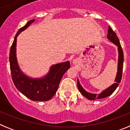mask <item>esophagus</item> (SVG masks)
<instances>
[{
	"mask_svg": "<svg viewBox=\"0 0 130 130\" xmlns=\"http://www.w3.org/2000/svg\"><path fill=\"white\" fill-rule=\"evenodd\" d=\"M73 64H76V63H77V60L76 59L73 60Z\"/></svg>",
	"mask_w": 130,
	"mask_h": 130,
	"instance_id": "1",
	"label": "esophagus"
}]
</instances>
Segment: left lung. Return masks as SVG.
I'll list each match as a JSON object with an SVG mask.
<instances>
[{
	"label": "left lung",
	"mask_w": 130,
	"mask_h": 130,
	"mask_svg": "<svg viewBox=\"0 0 130 130\" xmlns=\"http://www.w3.org/2000/svg\"><path fill=\"white\" fill-rule=\"evenodd\" d=\"M107 38L110 42L114 43L118 47V51H119V59H118V69H117V73L116 75L115 80V83H113L112 85L108 87L105 90H103L102 92L100 94H92V93L88 92L86 91L85 89L81 85V84L79 83V80L77 79V87L79 92H81L82 95H83L85 97H86L88 100H94L97 99H102L104 98L107 96L112 94V92L116 90V88L118 87L119 83L121 81L122 75V69H123V63H124V54L122 47L120 45L119 40L117 37V34L112 30L111 26H109L108 28V34H107Z\"/></svg>",
	"instance_id": "8db88e82"
}]
</instances>
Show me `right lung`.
<instances>
[{
    "mask_svg": "<svg viewBox=\"0 0 130 130\" xmlns=\"http://www.w3.org/2000/svg\"><path fill=\"white\" fill-rule=\"evenodd\" d=\"M34 19L30 20L18 30L10 51V64L11 77L15 86L20 92L32 101H48L58 90L59 83L65 72L70 68L66 61L51 66L46 75L42 78H31L26 75L18 65L16 57L17 38L22 31L28 28Z\"/></svg>",
    "mask_w": 130,
    "mask_h": 130,
    "instance_id": "right-lung-1",
    "label": "right lung"
}]
</instances>
